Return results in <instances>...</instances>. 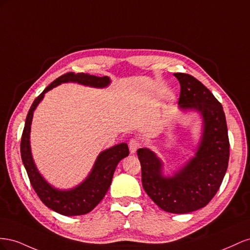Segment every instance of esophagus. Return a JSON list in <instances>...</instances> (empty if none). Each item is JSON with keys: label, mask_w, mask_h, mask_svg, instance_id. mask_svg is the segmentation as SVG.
Returning a JSON list of instances; mask_svg holds the SVG:
<instances>
[{"label": "esophagus", "mask_w": 250, "mask_h": 250, "mask_svg": "<svg viewBox=\"0 0 250 250\" xmlns=\"http://www.w3.org/2000/svg\"><path fill=\"white\" fill-rule=\"evenodd\" d=\"M140 144L139 141L136 139V138H132L130 141H129V147H130V152L132 154H135L137 151V148L139 147Z\"/></svg>", "instance_id": "esophagus-1"}]
</instances>
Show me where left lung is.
<instances>
[{
	"mask_svg": "<svg viewBox=\"0 0 250 250\" xmlns=\"http://www.w3.org/2000/svg\"><path fill=\"white\" fill-rule=\"evenodd\" d=\"M180 83L179 106L196 110L203 133L195 157L172 177L162 175V162L146 147L137 151L142 187L163 210L188 213L208 205L223 181L229 160V140L223 106L194 76L175 73Z\"/></svg>",
	"mask_w": 250,
	"mask_h": 250,
	"instance_id": "obj_1",
	"label": "left lung"
}]
</instances>
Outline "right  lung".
Here are the masks:
<instances>
[{"mask_svg": "<svg viewBox=\"0 0 250 250\" xmlns=\"http://www.w3.org/2000/svg\"><path fill=\"white\" fill-rule=\"evenodd\" d=\"M62 83H77L94 88H104L111 81L108 76L98 77L87 73L69 72L60 76L50 83L42 93L34 99L31 108L27 114L24 131L21 139V156L29 177L30 183L37 195L47 208L63 216H81L90 212L103 200L108 191L113 174L118 162L129 155L126 144H119L104 149L98 155L93 168L85 179L76 188L68 190H61L51 187L40 174L32 158L30 148V129L33 112L44 98L46 92Z\"/></svg>", "mask_w": 250, "mask_h": 250, "instance_id": "add662e5", "label": "right lung"}]
</instances>
